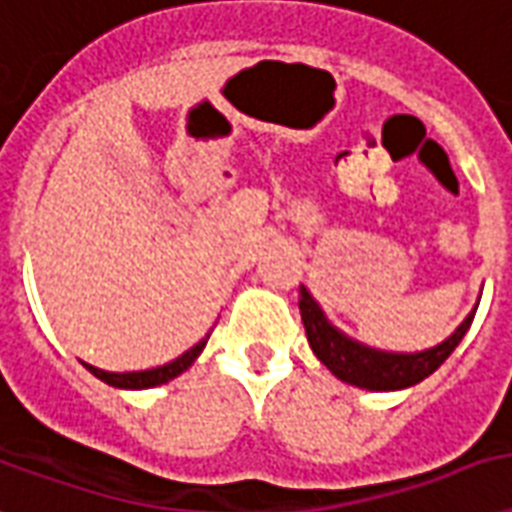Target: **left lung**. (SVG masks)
<instances>
[{
    "instance_id": "8db88e82",
    "label": "left lung",
    "mask_w": 512,
    "mask_h": 512,
    "mask_svg": "<svg viewBox=\"0 0 512 512\" xmlns=\"http://www.w3.org/2000/svg\"><path fill=\"white\" fill-rule=\"evenodd\" d=\"M298 309H301L309 347L320 358V363H325L331 374H336L342 382H350L366 391H401V388H410V385L426 380L448 361V355L464 339V333L469 331L472 317H475V312H469L467 320L437 347L404 355V352L372 350V347L344 336L339 328L328 323V317L306 287H301V295H298Z\"/></svg>"
}]
</instances>
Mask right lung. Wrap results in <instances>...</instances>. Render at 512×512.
<instances>
[{
    "instance_id": "add662e5",
    "label": "right lung",
    "mask_w": 512,
    "mask_h": 512,
    "mask_svg": "<svg viewBox=\"0 0 512 512\" xmlns=\"http://www.w3.org/2000/svg\"><path fill=\"white\" fill-rule=\"evenodd\" d=\"M208 336L203 342H198L195 347H189L184 355H179L176 361L165 363V366H157V369H146V372H102L97 366H89V363H83L89 372L97 377V380L108 382L113 388H132V391H140V388H154V385H162V382H170L173 377H179L181 372H187L189 366L195 363L203 347H206Z\"/></svg>"
}]
</instances>
